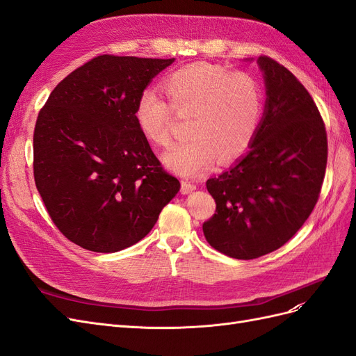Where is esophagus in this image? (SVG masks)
Here are the masks:
<instances>
[{"instance_id":"esophagus-1","label":"esophagus","mask_w":356,"mask_h":356,"mask_svg":"<svg viewBox=\"0 0 356 356\" xmlns=\"http://www.w3.org/2000/svg\"><path fill=\"white\" fill-rule=\"evenodd\" d=\"M195 190H196L195 182L187 181V179H184V181L181 182V193H182V195H188V193L195 191Z\"/></svg>"}]
</instances>
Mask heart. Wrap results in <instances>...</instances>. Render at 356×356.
<instances>
[{
  "mask_svg": "<svg viewBox=\"0 0 356 356\" xmlns=\"http://www.w3.org/2000/svg\"><path fill=\"white\" fill-rule=\"evenodd\" d=\"M169 104L153 89L141 92L135 122L149 144L168 147L177 115L190 117L188 141L170 148L165 165L179 175L196 177L218 159L224 163L250 149L263 114V90L248 72H230L208 62L188 63L161 81Z\"/></svg>",
  "mask_w": 356,
  "mask_h": 356,
  "instance_id": "b5f03b06",
  "label": "heart"
}]
</instances>
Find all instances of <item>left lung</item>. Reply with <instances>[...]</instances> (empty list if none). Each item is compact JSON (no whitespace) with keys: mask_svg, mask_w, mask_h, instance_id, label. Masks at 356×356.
Wrapping results in <instances>:
<instances>
[{"mask_svg":"<svg viewBox=\"0 0 356 356\" xmlns=\"http://www.w3.org/2000/svg\"><path fill=\"white\" fill-rule=\"evenodd\" d=\"M266 106L248 153L207 181L217 203L203 222L215 250L252 260L285 245L309 218L325 177L328 143L316 104L296 75L260 56Z\"/></svg>","mask_w":356,"mask_h":356,"instance_id":"1","label":"left lung"}]
</instances>
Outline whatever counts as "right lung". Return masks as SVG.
<instances>
[{
  "mask_svg": "<svg viewBox=\"0 0 356 356\" xmlns=\"http://www.w3.org/2000/svg\"><path fill=\"white\" fill-rule=\"evenodd\" d=\"M174 60L96 56L67 75L38 113L37 190L60 233L84 250L135 245L179 191L134 117L139 95Z\"/></svg>",
  "mask_w": 356,
  "mask_h": 356,
  "instance_id": "obj_1",
  "label": "right lung"
}]
</instances>
